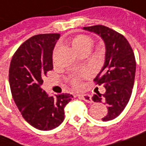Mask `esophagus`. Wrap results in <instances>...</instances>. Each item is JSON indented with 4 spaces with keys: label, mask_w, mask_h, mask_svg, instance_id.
Returning <instances> with one entry per match:
<instances>
[{
    "label": "esophagus",
    "mask_w": 146,
    "mask_h": 146,
    "mask_svg": "<svg viewBox=\"0 0 146 146\" xmlns=\"http://www.w3.org/2000/svg\"><path fill=\"white\" fill-rule=\"evenodd\" d=\"M84 102H88V103H92V98L89 94H83V95H80L79 96Z\"/></svg>",
    "instance_id": "34e87169"
}]
</instances>
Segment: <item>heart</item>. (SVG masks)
Listing matches in <instances>:
<instances>
[{"label": "heart", "mask_w": 146, "mask_h": 146, "mask_svg": "<svg viewBox=\"0 0 146 146\" xmlns=\"http://www.w3.org/2000/svg\"><path fill=\"white\" fill-rule=\"evenodd\" d=\"M72 46L73 48L77 51L79 52L80 50L89 48L90 49L92 46L93 45V39L91 38L90 36L86 35H78L75 36L72 41ZM72 84L74 88H79L80 87V80L78 78H75L72 80Z\"/></svg>", "instance_id": "heart-1"}]
</instances>
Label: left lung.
<instances>
[{"label":"left lung","instance_id":"left-lung-1","mask_svg":"<svg viewBox=\"0 0 146 146\" xmlns=\"http://www.w3.org/2000/svg\"><path fill=\"white\" fill-rule=\"evenodd\" d=\"M83 30L97 34L105 44L104 65L94 81L102 84L106 92L94 94L92 100L107 103V114L102 120L108 121L122 112L131 98L136 66L134 52L122 35L107 26L94 25L83 27Z\"/></svg>","mask_w":146,"mask_h":146}]
</instances>
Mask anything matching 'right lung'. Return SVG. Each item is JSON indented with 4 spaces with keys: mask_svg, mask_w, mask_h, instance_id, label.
I'll return each instance as SVG.
<instances>
[{
    "mask_svg": "<svg viewBox=\"0 0 146 146\" xmlns=\"http://www.w3.org/2000/svg\"><path fill=\"white\" fill-rule=\"evenodd\" d=\"M59 34L37 35L24 42L11 61L9 82L24 119L40 131H50L64 120V107L73 97L49 96L41 88L43 77L53 69V50Z\"/></svg>",
    "mask_w": 146,
    "mask_h": 146,
    "instance_id": "right-lung-1",
    "label": "right lung"
}]
</instances>
